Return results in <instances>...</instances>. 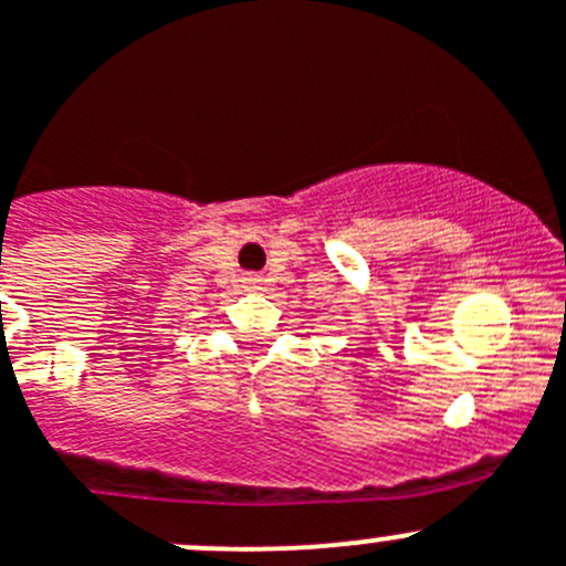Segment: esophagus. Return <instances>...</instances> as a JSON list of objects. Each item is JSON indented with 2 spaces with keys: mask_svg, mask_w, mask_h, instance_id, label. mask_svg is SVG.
<instances>
[{
  "mask_svg": "<svg viewBox=\"0 0 566 566\" xmlns=\"http://www.w3.org/2000/svg\"><path fill=\"white\" fill-rule=\"evenodd\" d=\"M259 282V279H248V284H251V287H253V284H256Z\"/></svg>",
  "mask_w": 566,
  "mask_h": 566,
  "instance_id": "esophagus-1",
  "label": "esophagus"
}]
</instances>
